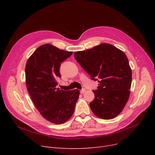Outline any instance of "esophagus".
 Masks as SVG:
<instances>
[{
	"instance_id": "34e87169",
	"label": "esophagus",
	"mask_w": 155,
	"mask_h": 155,
	"mask_svg": "<svg viewBox=\"0 0 155 155\" xmlns=\"http://www.w3.org/2000/svg\"><path fill=\"white\" fill-rule=\"evenodd\" d=\"M86 91V89H85V88H83V89H82V90L80 91V93L82 94H83Z\"/></svg>"
}]
</instances>
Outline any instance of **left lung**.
Returning <instances> with one entry per match:
<instances>
[{"instance_id":"8db88e82","label":"left lung","mask_w":155,"mask_h":155,"mask_svg":"<svg viewBox=\"0 0 155 155\" xmlns=\"http://www.w3.org/2000/svg\"><path fill=\"white\" fill-rule=\"evenodd\" d=\"M74 57L94 81L97 90L90 107L94 114L103 119L117 116L128 101L132 71L125 53L108 43H102L87 51H77Z\"/></svg>"}]
</instances>
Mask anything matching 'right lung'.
I'll return each instance as SVG.
<instances>
[{
  "label": "right lung",
  "mask_w": 155,
  "mask_h": 155,
  "mask_svg": "<svg viewBox=\"0 0 155 155\" xmlns=\"http://www.w3.org/2000/svg\"><path fill=\"white\" fill-rule=\"evenodd\" d=\"M72 53L45 44L36 49L26 65V82L31 100L41 116L56 124L71 117L80 95L77 89L65 91L56 88V79L61 78V63Z\"/></svg>",
  "instance_id": "add662e5"
}]
</instances>
